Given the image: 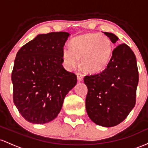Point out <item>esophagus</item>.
<instances>
[{
	"label": "esophagus",
	"instance_id": "34e87169",
	"mask_svg": "<svg viewBox=\"0 0 148 148\" xmlns=\"http://www.w3.org/2000/svg\"><path fill=\"white\" fill-rule=\"evenodd\" d=\"M76 75H77V78L79 82H81V81L83 80V75H82L81 73H77Z\"/></svg>",
	"mask_w": 148,
	"mask_h": 148
}]
</instances>
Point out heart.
Returning <instances> with one entry per match:
<instances>
[{
    "mask_svg": "<svg viewBox=\"0 0 148 148\" xmlns=\"http://www.w3.org/2000/svg\"><path fill=\"white\" fill-rule=\"evenodd\" d=\"M113 45L105 35L87 33L79 35L70 42V48H63L62 59L68 70H73L79 64L85 71L98 73L104 71L110 63Z\"/></svg>",
    "mask_w": 148,
    "mask_h": 148,
    "instance_id": "heart-1",
    "label": "heart"
}]
</instances>
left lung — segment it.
Masks as SVG:
<instances>
[{
	"instance_id": "8db88e82",
	"label": "left lung",
	"mask_w": 148,
	"mask_h": 148,
	"mask_svg": "<svg viewBox=\"0 0 148 148\" xmlns=\"http://www.w3.org/2000/svg\"><path fill=\"white\" fill-rule=\"evenodd\" d=\"M112 43L119 38L103 32ZM88 93L86 110L92 122L112 127L124 121L136 104L138 84L136 58L130 47L121 44L113 49L107 68L99 73L84 77Z\"/></svg>"
}]
</instances>
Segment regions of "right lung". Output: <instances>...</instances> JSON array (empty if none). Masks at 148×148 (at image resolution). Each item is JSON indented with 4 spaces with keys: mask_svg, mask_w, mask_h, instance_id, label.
<instances>
[{
    "mask_svg": "<svg viewBox=\"0 0 148 148\" xmlns=\"http://www.w3.org/2000/svg\"><path fill=\"white\" fill-rule=\"evenodd\" d=\"M66 32L38 34L18 51L12 73L13 101L22 117L33 124L48 123L60 112L77 76L63 66Z\"/></svg>",
    "mask_w": 148,
    "mask_h": 148,
    "instance_id": "right-lung-1",
    "label": "right lung"
}]
</instances>
